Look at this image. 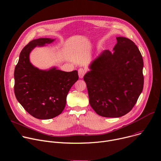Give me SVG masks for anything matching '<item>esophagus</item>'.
<instances>
[{"mask_svg":"<svg viewBox=\"0 0 161 161\" xmlns=\"http://www.w3.org/2000/svg\"><path fill=\"white\" fill-rule=\"evenodd\" d=\"M85 72H86V70L83 69V68H80L78 70V75H79L80 78H82L84 76V75L85 74Z\"/></svg>","mask_w":161,"mask_h":161,"instance_id":"obj_1","label":"esophagus"}]
</instances>
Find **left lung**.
<instances>
[{"label":"left lung","instance_id":"obj_1","mask_svg":"<svg viewBox=\"0 0 161 161\" xmlns=\"http://www.w3.org/2000/svg\"><path fill=\"white\" fill-rule=\"evenodd\" d=\"M116 40L114 51H103L83 77L91 108L104 117L118 118L129 113L144 86L141 52L129 39L118 37Z\"/></svg>","mask_w":161,"mask_h":161}]
</instances>
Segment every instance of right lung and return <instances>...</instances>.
Listing matches in <instances>:
<instances>
[{
    "mask_svg": "<svg viewBox=\"0 0 161 161\" xmlns=\"http://www.w3.org/2000/svg\"><path fill=\"white\" fill-rule=\"evenodd\" d=\"M53 41L39 38L30 41L20 52L14 71L17 101L30 114L41 120L53 119L62 113L68 92L79 78L77 70L64 72L56 67L42 70L31 65V51Z\"/></svg>",
    "mask_w": 161,
    "mask_h": 161,
    "instance_id": "obj_1",
    "label": "right lung"
}]
</instances>
